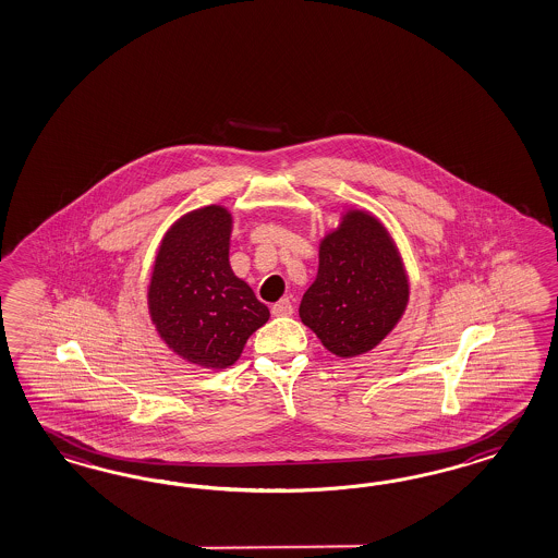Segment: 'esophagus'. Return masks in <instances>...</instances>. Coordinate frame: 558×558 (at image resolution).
<instances>
[{"instance_id": "34e87169", "label": "esophagus", "mask_w": 558, "mask_h": 558, "mask_svg": "<svg viewBox=\"0 0 558 558\" xmlns=\"http://www.w3.org/2000/svg\"><path fill=\"white\" fill-rule=\"evenodd\" d=\"M292 311H294V306L290 303V299H282V301L271 304V315L274 317H288V315H292Z\"/></svg>"}]
</instances>
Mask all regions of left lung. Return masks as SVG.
<instances>
[{"label": "left lung", "instance_id": "obj_1", "mask_svg": "<svg viewBox=\"0 0 558 558\" xmlns=\"http://www.w3.org/2000/svg\"><path fill=\"white\" fill-rule=\"evenodd\" d=\"M409 301L403 262L387 229L350 210L319 247V271L299 315L339 357L366 354L387 338Z\"/></svg>", "mask_w": 558, "mask_h": 558}]
</instances>
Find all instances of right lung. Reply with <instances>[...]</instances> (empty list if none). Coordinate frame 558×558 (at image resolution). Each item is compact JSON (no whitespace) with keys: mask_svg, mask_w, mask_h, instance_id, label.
Here are the masks:
<instances>
[{"mask_svg":"<svg viewBox=\"0 0 558 558\" xmlns=\"http://www.w3.org/2000/svg\"><path fill=\"white\" fill-rule=\"evenodd\" d=\"M231 215L204 206L169 229L153 268L149 313L175 354L204 368L235 364L270 311L229 266Z\"/></svg>","mask_w":558,"mask_h":558,"instance_id":"right-lung-1","label":"right lung"}]
</instances>
